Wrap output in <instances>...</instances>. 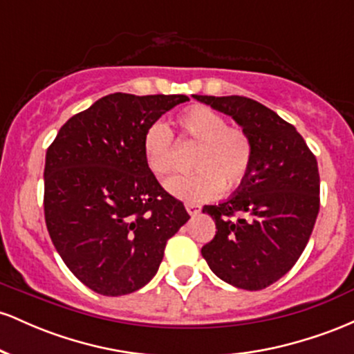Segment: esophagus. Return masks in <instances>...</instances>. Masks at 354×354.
<instances>
[{"instance_id": "34e87169", "label": "esophagus", "mask_w": 354, "mask_h": 354, "mask_svg": "<svg viewBox=\"0 0 354 354\" xmlns=\"http://www.w3.org/2000/svg\"><path fill=\"white\" fill-rule=\"evenodd\" d=\"M186 206V211H188L189 214H198L201 211V206L198 205V203H193V201H186L185 203Z\"/></svg>"}]
</instances>
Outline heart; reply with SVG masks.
<instances>
[{"label":"heart","instance_id":"1","mask_svg":"<svg viewBox=\"0 0 354 354\" xmlns=\"http://www.w3.org/2000/svg\"><path fill=\"white\" fill-rule=\"evenodd\" d=\"M180 138L198 145L193 156V173L178 174L166 181V189L188 201L216 196L225 188L241 186L253 165V143L245 129L228 126L221 113L208 106H191L174 118ZM143 156L154 176L165 178L173 171L174 138L163 123H154L143 136Z\"/></svg>","mask_w":354,"mask_h":354}]
</instances>
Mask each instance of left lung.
Masks as SVG:
<instances>
[{
  "instance_id": "left-lung-1",
  "label": "left lung",
  "mask_w": 354,
  "mask_h": 354,
  "mask_svg": "<svg viewBox=\"0 0 354 354\" xmlns=\"http://www.w3.org/2000/svg\"><path fill=\"white\" fill-rule=\"evenodd\" d=\"M193 98L233 118L253 143L246 180L226 201L203 208L218 231L201 254L223 281L263 290L308 245L319 211L318 161L295 126L265 104L245 96Z\"/></svg>"
}]
</instances>
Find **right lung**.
<instances>
[{
    "label": "right lung",
    "mask_w": 354,
    "mask_h": 354,
    "mask_svg": "<svg viewBox=\"0 0 354 354\" xmlns=\"http://www.w3.org/2000/svg\"><path fill=\"white\" fill-rule=\"evenodd\" d=\"M185 95L113 93L66 121L46 151L44 219L64 265L89 290L143 288L189 219L143 156V136Z\"/></svg>",
    "instance_id": "add662e5"
}]
</instances>
